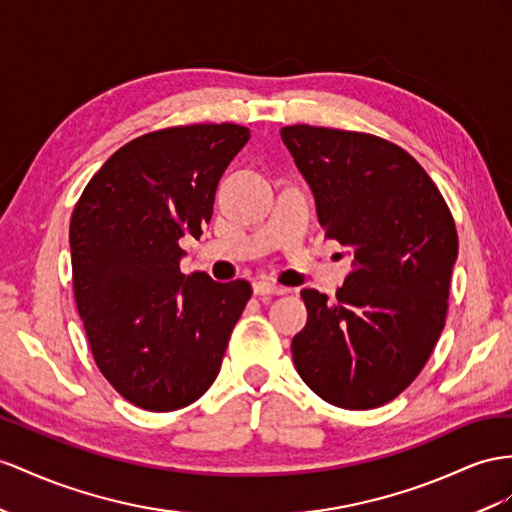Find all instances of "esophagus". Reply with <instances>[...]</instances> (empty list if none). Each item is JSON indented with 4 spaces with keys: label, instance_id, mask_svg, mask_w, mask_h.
<instances>
[{
    "label": "esophagus",
    "instance_id": "34e87169",
    "mask_svg": "<svg viewBox=\"0 0 512 512\" xmlns=\"http://www.w3.org/2000/svg\"><path fill=\"white\" fill-rule=\"evenodd\" d=\"M253 292L257 296H270V294H285L287 290L283 285H277L274 281H268V279H259L253 283Z\"/></svg>",
    "mask_w": 512,
    "mask_h": 512
}]
</instances>
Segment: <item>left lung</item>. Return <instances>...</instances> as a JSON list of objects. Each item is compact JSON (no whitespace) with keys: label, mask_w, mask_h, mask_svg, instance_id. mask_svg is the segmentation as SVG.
<instances>
[{"label":"left lung","mask_w":512,"mask_h":512,"mask_svg":"<svg viewBox=\"0 0 512 512\" xmlns=\"http://www.w3.org/2000/svg\"><path fill=\"white\" fill-rule=\"evenodd\" d=\"M281 138L324 235L355 255L337 300L300 292L307 324L292 339L296 372L329 404L374 409L415 381L443 331L458 255L454 218L398 144L311 125L283 127Z\"/></svg>","instance_id":"left-lung-1"}]
</instances>
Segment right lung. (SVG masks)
<instances>
[{"instance_id": "1", "label": "right lung", "mask_w": 512, "mask_h": 512, "mask_svg": "<svg viewBox=\"0 0 512 512\" xmlns=\"http://www.w3.org/2000/svg\"><path fill=\"white\" fill-rule=\"evenodd\" d=\"M251 138L242 125H188L127 142L88 181L71 218L73 292L101 374L147 411L212 387L246 281L181 274L179 240H199L218 181Z\"/></svg>"}]
</instances>
